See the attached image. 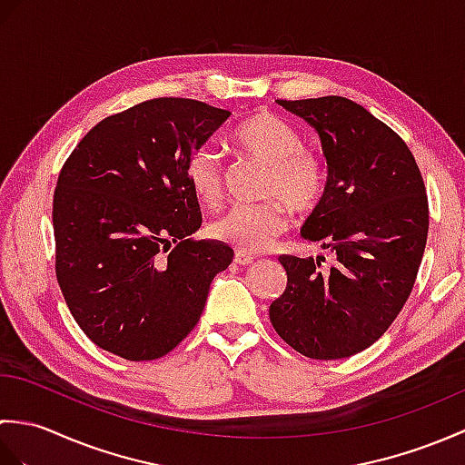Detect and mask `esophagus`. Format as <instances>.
Returning <instances> with one entry per match:
<instances>
[{
	"instance_id": "34e87169",
	"label": "esophagus",
	"mask_w": 465,
	"mask_h": 465,
	"mask_svg": "<svg viewBox=\"0 0 465 465\" xmlns=\"http://www.w3.org/2000/svg\"><path fill=\"white\" fill-rule=\"evenodd\" d=\"M233 262L238 263V265H250V263H253V262H255V258H253V255H250V253L235 252V255H233Z\"/></svg>"
}]
</instances>
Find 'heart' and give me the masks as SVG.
I'll return each instance as SVG.
<instances>
[{"mask_svg":"<svg viewBox=\"0 0 465 465\" xmlns=\"http://www.w3.org/2000/svg\"><path fill=\"white\" fill-rule=\"evenodd\" d=\"M235 147L268 167L262 195L263 203L235 205L212 223L213 238L243 253L270 250L288 232V207L295 213H310L328 190V167L320 152L302 145V135L283 117L258 112L242 122L232 134ZM187 182L197 200L220 205L225 193L222 153L202 145L187 162Z\"/></svg>","mask_w":465,"mask_h":465,"instance_id":"1","label":"heart"}]
</instances>
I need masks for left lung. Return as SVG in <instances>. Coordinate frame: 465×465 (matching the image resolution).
Instances as JSON below:
<instances>
[{"instance_id":"obj_1","label":"left lung","mask_w":465,"mask_h":465,"mask_svg":"<svg viewBox=\"0 0 465 465\" xmlns=\"http://www.w3.org/2000/svg\"><path fill=\"white\" fill-rule=\"evenodd\" d=\"M278 104L320 134L328 190L302 235L330 248L335 263L282 255L288 285L270 320L305 358H350L378 341L410 298L428 240L426 185L406 142L360 104Z\"/></svg>"}]
</instances>
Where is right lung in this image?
I'll use <instances>...</instances> for the list:
<instances>
[{"label":"right lung","instance_id":"1","mask_svg":"<svg viewBox=\"0 0 465 465\" xmlns=\"http://www.w3.org/2000/svg\"><path fill=\"white\" fill-rule=\"evenodd\" d=\"M230 112L157 97L105 117L75 145L54 193L55 275L84 333L130 361L170 353L233 260L190 238L202 212L187 162Z\"/></svg>","mask_w":465,"mask_h":465}]
</instances>
